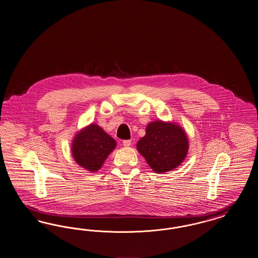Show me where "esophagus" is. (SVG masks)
<instances>
[{
    "label": "esophagus",
    "instance_id": "obj_1",
    "mask_svg": "<svg viewBox=\"0 0 258 258\" xmlns=\"http://www.w3.org/2000/svg\"><path fill=\"white\" fill-rule=\"evenodd\" d=\"M132 144V141L131 140H123V145L124 147H130Z\"/></svg>",
    "mask_w": 258,
    "mask_h": 258
}]
</instances>
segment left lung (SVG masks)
Here are the masks:
<instances>
[{"instance_id":"1","label":"left lung","mask_w":258,"mask_h":258,"mask_svg":"<svg viewBox=\"0 0 258 258\" xmlns=\"http://www.w3.org/2000/svg\"><path fill=\"white\" fill-rule=\"evenodd\" d=\"M136 148L154 171L164 173L182 164L188 152V137L178 123L157 120L148 123L146 135Z\"/></svg>"}]
</instances>
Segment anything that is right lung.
<instances>
[{
  "label": "right lung",
  "mask_w": 258,
  "mask_h": 258,
  "mask_svg": "<svg viewBox=\"0 0 258 258\" xmlns=\"http://www.w3.org/2000/svg\"><path fill=\"white\" fill-rule=\"evenodd\" d=\"M116 145L114 138L98 124L92 123L76 133L72 143V154L74 161L82 168L97 172Z\"/></svg>",
  "instance_id": "add662e5"
}]
</instances>
